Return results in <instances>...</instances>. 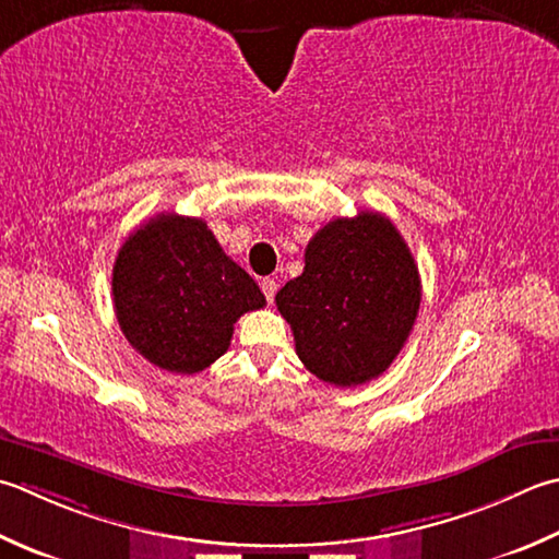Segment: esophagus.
Wrapping results in <instances>:
<instances>
[{
    "label": "esophagus",
    "mask_w": 559,
    "mask_h": 559,
    "mask_svg": "<svg viewBox=\"0 0 559 559\" xmlns=\"http://www.w3.org/2000/svg\"><path fill=\"white\" fill-rule=\"evenodd\" d=\"M276 288H278L276 278H264V281H261V290H264L269 302H273V295H276Z\"/></svg>",
    "instance_id": "obj_1"
}]
</instances>
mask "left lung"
I'll return each mask as SVG.
<instances>
[{"instance_id":"1","label":"left lung","mask_w":559,"mask_h":559,"mask_svg":"<svg viewBox=\"0 0 559 559\" xmlns=\"http://www.w3.org/2000/svg\"><path fill=\"white\" fill-rule=\"evenodd\" d=\"M421 281L385 215L336 217L305 249V269L276 295L298 358L324 382L356 388L385 373L417 320Z\"/></svg>"}]
</instances>
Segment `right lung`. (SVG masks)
I'll return each instance as SVG.
<instances>
[{"label":"right lung","mask_w":559,"mask_h":559,"mask_svg":"<svg viewBox=\"0 0 559 559\" xmlns=\"http://www.w3.org/2000/svg\"><path fill=\"white\" fill-rule=\"evenodd\" d=\"M114 308L130 346L169 373H199L221 358L235 322L266 305L201 217L159 213L120 247Z\"/></svg>","instance_id":"add662e5"}]
</instances>
